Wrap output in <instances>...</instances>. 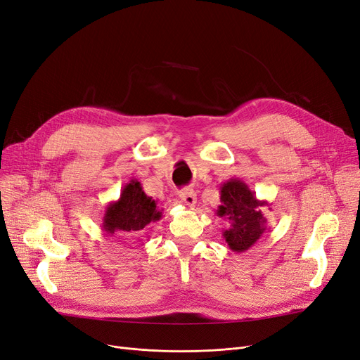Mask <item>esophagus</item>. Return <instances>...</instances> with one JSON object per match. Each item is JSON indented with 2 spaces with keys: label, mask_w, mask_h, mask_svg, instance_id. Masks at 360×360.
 I'll list each match as a JSON object with an SVG mask.
<instances>
[{
  "label": "esophagus",
  "mask_w": 360,
  "mask_h": 360,
  "mask_svg": "<svg viewBox=\"0 0 360 360\" xmlns=\"http://www.w3.org/2000/svg\"><path fill=\"white\" fill-rule=\"evenodd\" d=\"M179 198L184 201V205H186L188 207L195 206L197 202V194L193 190H182L179 193Z\"/></svg>",
  "instance_id": "34e87169"
}]
</instances>
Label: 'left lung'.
<instances>
[{
    "mask_svg": "<svg viewBox=\"0 0 360 360\" xmlns=\"http://www.w3.org/2000/svg\"><path fill=\"white\" fill-rule=\"evenodd\" d=\"M263 206H269L266 200H259L248 185L232 178L221 186V206L216 214L229 224L222 236L228 247L236 253H244L253 247L266 231V217L262 213Z\"/></svg>",
    "mask_w": 360,
    "mask_h": 360,
    "instance_id": "left-lung-1",
    "label": "left lung"
}]
</instances>
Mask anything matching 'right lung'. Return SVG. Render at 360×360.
I'll list each match as a JSON object with an SVG mask.
<instances>
[{"label": "right lung", "instance_id": "right-lung-1", "mask_svg": "<svg viewBox=\"0 0 360 360\" xmlns=\"http://www.w3.org/2000/svg\"><path fill=\"white\" fill-rule=\"evenodd\" d=\"M160 217L158 202L144 193L141 184L131 179L123 186L119 200L108 202L101 228L105 236L134 237Z\"/></svg>", "mask_w": 360, "mask_h": 360}]
</instances>
